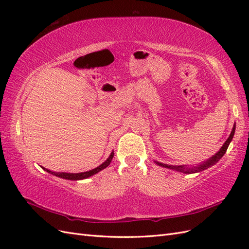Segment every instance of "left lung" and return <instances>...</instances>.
<instances>
[{"label":"left lung","mask_w":249,"mask_h":249,"mask_svg":"<svg viewBox=\"0 0 249 249\" xmlns=\"http://www.w3.org/2000/svg\"><path fill=\"white\" fill-rule=\"evenodd\" d=\"M235 130H236V124H233L232 130L231 132V135L229 136V138L227 139V141L223 143V145L221 146V148L218 150V152L214 156L211 157L210 159H208L205 162H202L201 164L197 165V166L187 167L186 165H168V164H163V163L157 162V161H155V163L157 165H159V166H162V167H165V168H169V169H172V170H177V171H179V172H183V173H186V175H190V173H196V172H200V171L206 170L209 167L215 165L218 161L221 159V158L223 157V155L227 153V149H228V147L230 145L231 141L232 140L233 135H235Z\"/></svg>","instance_id":"obj_1"}]
</instances>
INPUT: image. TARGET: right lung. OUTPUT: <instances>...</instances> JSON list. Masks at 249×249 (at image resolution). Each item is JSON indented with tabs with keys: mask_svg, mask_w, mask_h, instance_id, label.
<instances>
[{
	"mask_svg": "<svg viewBox=\"0 0 249 249\" xmlns=\"http://www.w3.org/2000/svg\"><path fill=\"white\" fill-rule=\"evenodd\" d=\"M113 157H114V152H113V150H112V153L110 154V156H109L108 159H107L106 161H105L104 163H102V164L100 165V166H97L96 168L91 169V170H89V171L80 172V173L55 172V171H51V170H49V169H47V168H44V167H42V168H43L44 170H46L47 172L51 173V175H53V176H56V177H58V178H65V179H71V180H80V179H84V178H87L92 177V176H94V175H95V173L100 172L101 170H103V169H105L106 167H108L109 165H110V163H111V161H112V159H113Z\"/></svg>",
	"mask_w": 249,
	"mask_h": 249,
	"instance_id": "1",
	"label": "right lung"
}]
</instances>
